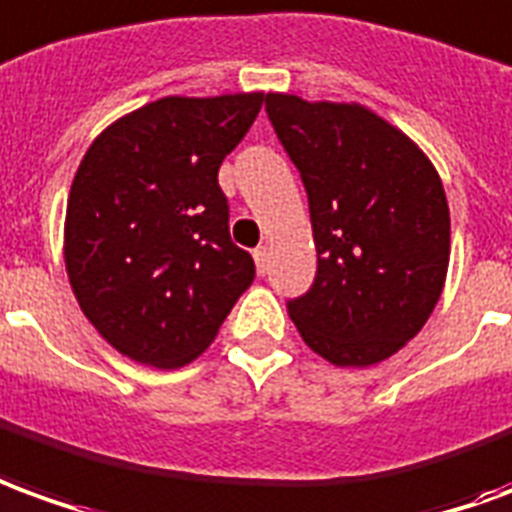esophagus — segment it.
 Returning a JSON list of instances; mask_svg holds the SVG:
<instances>
[{"label":"esophagus","mask_w":512,"mask_h":512,"mask_svg":"<svg viewBox=\"0 0 512 512\" xmlns=\"http://www.w3.org/2000/svg\"><path fill=\"white\" fill-rule=\"evenodd\" d=\"M253 259H256V270L259 273H267V264H270V250L267 248H256L253 250Z\"/></svg>","instance_id":"1"}]
</instances>
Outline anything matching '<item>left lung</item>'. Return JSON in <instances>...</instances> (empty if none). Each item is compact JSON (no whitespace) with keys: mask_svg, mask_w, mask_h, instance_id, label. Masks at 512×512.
Listing matches in <instances>:
<instances>
[{"mask_svg":"<svg viewBox=\"0 0 512 512\" xmlns=\"http://www.w3.org/2000/svg\"><path fill=\"white\" fill-rule=\"evenodd\" d=\"M270 123L300 170L317 278L289 300L303 342L336 366H372L433 314L449 267V206L433 162L361 104L267 93Z\"/></svg>","mask_w":512,"mask_h":512,"instance_id":"8db88e82","label":"left lung"}]
</instances>
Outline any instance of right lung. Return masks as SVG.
Returning a JSON list of instances; mask_svg holds the SVG:
<instances>
[{
  "label": "right lung",
  "mask_w": 512,
  "mask_h": 512,
  "mask_svg": "<svg viewBox=\"0 0 512 512\" xmlns=\"http://www.w3.org/2000/svg\"><path fill=\"white\" fill-rule=\"evenodd\" d=\"M262 101H151L107 126L79 162L65 209L68 281L93 328L137 364H190L253 284L217 170Z\"/></svg>",
  "instance_id": "1"
}]
</instances>
